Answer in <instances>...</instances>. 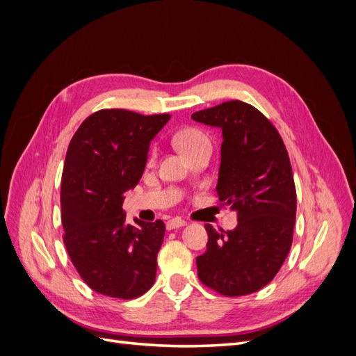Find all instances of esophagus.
Here are the masks:
<instances>
[{
    "label": "esophagus",
    "mask_w": 356,
    "mask_h": 356,
    "mask_svg": "<svg viewBox=\"0 0 356 356\" xmlns=\"http://www.w3.org/2000/svg\"><path fill=\"white\" fill-rule=\"evenodd\" d=\"M184 225H187V221L181 220V218H172L166 222V229L174 230V229H178V227H184Z\"/></svg>",
    "instance_id": "esophagus-1"
}]
</instances>
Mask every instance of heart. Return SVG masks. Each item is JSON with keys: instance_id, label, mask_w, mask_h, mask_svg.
I'll use <instances>...</instances> for the list:
<instances>
[{"instance_id": "b5f03b06", "label": "heart", "mask_w": 356, "mask_h": 356, "mask_svg": "<svg viewBox=\"0 0 356 356\" xmlns=\"http://www.w3.org/2000/svg\"><path fill=\"white\" fill-rule=\"evenodd\" d=\"M208 143H209V138L196 127H187L177 135V144L184 154H188L190 152H193V149H196L197 147ZM154 157H156V149H153L152 154H149V160H153Z\"/></svg>"}]
</instances>
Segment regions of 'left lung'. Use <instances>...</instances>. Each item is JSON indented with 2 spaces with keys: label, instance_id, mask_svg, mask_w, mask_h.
Segmentation results:
<instances>
[{
  "label": "left lung",
  "instance_id": "left-lung-1",
  "mask_svg": "<svg viewBox=\"0 0 356 356\" xmlns=\"http://www.w3.org/2000/svg\"><path fill=\"white\" fill-rule=\"evenodd\" d=\"M191 118L222 131L217 193L238 213L233 230L204 225L199 279L222 296L252 294L276 276L293 243L297 195L288 152L270 120L246 102H222Z\"/></svg>",
  "mask_w": 356,
  "mask_h": 356
}]
</instances>
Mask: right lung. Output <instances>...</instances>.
Listing matches in <instances>:
<instances>
[{
  "label": "right lung",
  "mask_w": 356,
  "mask_h": 356,
  "mask_svg": "<svg viewBox=\"0 0 356 356\" xmlns=\"http://www.w3.org/2000/svg\"><path fill=\"white\" fill-rule=\"evenodd\" d=\"M169 114L101 110L72 136L62 172L63 243L83 281L131 300L153 286L165 222H126L124 193L141 179L149 143Z\"/></svg>",
  "instance_id": "obj_1"
}]
</instances>
